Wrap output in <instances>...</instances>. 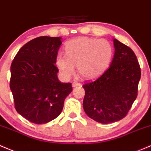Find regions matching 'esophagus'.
Masks as SVG:
<instances>
[{
  "label": "esophagus",
  "mask_w": 151,
  "mask_h": 151,
  "mask_svg": "<svg viewBox=\"0 0 151 151\" xmlns=\"http://www.w3.org/2000/svg\"><path fill=\"white\" fill-rule=\"evenodd\" d=\"M73 87H76V86H81V83H78V82H73L72 83Z\"/></svg>",
  "instance_id": "obj_1"
}]
</instances>
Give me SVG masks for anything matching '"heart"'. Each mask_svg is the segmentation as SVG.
Segmentation results:
<instances>
[{
  "label": "heart",
  "instance_id": "b5f03b06",
  "mask_svg": "<svg viewBox=\"0 0 151 151\" xmlns=\"http://www.w3.org/2000/svg\"><path fill=\"white\" fill-rule=\"evenodd\" d=\"M66 55L59 53L55 65L60 75L68 79L75 72L86 80L98 78L108 68L113 55L111 43L105 39L81 37L65 46Z\"/></svg>",
  "mask_w": 151,
  "mask_h": 151
}]
</instances>
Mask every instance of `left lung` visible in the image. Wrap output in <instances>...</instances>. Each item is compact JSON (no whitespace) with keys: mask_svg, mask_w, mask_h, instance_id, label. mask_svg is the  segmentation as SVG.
I'll use <instances>...</instances> for the list:
<instances>
[{"mask_svg":"<svg viewBox=\"0 0 151 151\" xmlns=\"http://www.w3.org/2000/svg\"><path fill=\"white\" fill-rule=\"evenodd\" d=\"M114 57L110 68L94 81L83 85V107L89 118L101 124L124 119L137 96L140 67L129 47L113 39Z\"/></svg>","mask_w":151,"mask_h":151,"instance_id":"obj_1","label":"left lung"}]
</instances>
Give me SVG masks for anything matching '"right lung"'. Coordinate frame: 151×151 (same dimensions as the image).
Masks as SVG:
<instances>
[{
    "instance_id": "1",
    "label": "right lung",
    "mask_w": 151,
    "mask_h": 151,
    "mask_svg": "<svg viewBox=\"0 0 151 151\" xmlns=\"http://www.w3.org/2000/svg\"><path fill=\"white\" fill-rule=\"evenodd\" d=\"M60 37L41 36L19 49L11 65L10 88L16 110L29 122L46 124L63 109L72 91L70 83H61L55 66Z\"/></svg>"
}]
</instances>
